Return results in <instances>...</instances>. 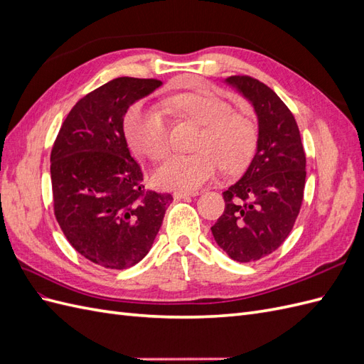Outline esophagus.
<instances>
[{
	"instance_id": "34e87169",
	"label": "esophagus",
	"mask_w": 364,
	"mask_h": 364,
	"mask_svg": "<svg viewBox=\"0 0 364 364\" xmlns=\"http://www.w3.org/2000/svg\"><path fill=\"white\" fill-rule=\"evenodd\" d=\"M197 194H199V191H174L173 197L174 199H188V197H193Z\"/></svg>"
}]
</instances>
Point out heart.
<instances>
[{
	"mask_svg": "<svg viewBox=\"0 0 364 364\" xmlns=\"http://www.w3.org/2000/svg\"><path fill=\"white\" fill-rule=\"evenodd\" d=\"M165 114L190 119L202 126L193 155H174L153 171L161 188L193 191L208 182L223 165L229 173L245 170L257 150L255 124L220 95L209 91H188L164 98L161 109L135 103L124 117L129 147L153 161L167 155L170 129Z\"/></svg>",
	"mask_w": 364,
	"mask_h": 364,
	"instance_id": "1",
	"label": "heart"
}]
</instances>
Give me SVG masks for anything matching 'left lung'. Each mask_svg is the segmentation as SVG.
Listing matches in <instances>:
<instances>
[{"label":"left lung","instance_id":"left-lung-1","mask_svg":"<svg viewBox=\"0 0 364 364\" xmlns=\"http://www.w3.org/2000/svg\"><path fill=\"white\" fill-rule=\"evenodd\" d=\"M255 107L258 149L247 171L223 193L225 211L211 228L217 245L238 262L258 261L291 232L305 188V150L290 109L267 85L230 75Z\"/></svg>","mask_w":364,"mask_h":364}]
</instances>
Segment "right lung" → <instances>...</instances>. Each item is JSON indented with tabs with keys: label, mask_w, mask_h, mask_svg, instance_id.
<instances>
[{
	"label": "right lung",
	"mask_w": 364,
	"mask_h": 364,
	"mask_svg": "<svg viewBox=\"0 0 364 364\" xmlns=\"http://www.w3.org/2000/svg\"><path fill=\"white\" fill-rule=\"evenodd\" d=\"M158 86L118 77L97 87L73 106L51 149L54 215L70 245L105 269L144 258L173 200L144 188L123 130L129 106Z\"/></svg>",
	"instance_id": "1"
}]
</instances>
